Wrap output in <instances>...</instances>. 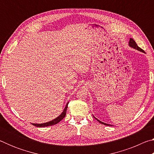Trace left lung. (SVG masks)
<instances>
[{
	"label": "left lung",
	"instance_id": "1",
	"mask_svg": "<svg viewBox=\"0 0 154 154\" xmlns=\"http://www.w3.org/2000/svg\"><path fill=\"white\" fill-rule=\"evenodd\" d=\"M129 46L131 47V48H134V49H137V50H139V51H140L144 52V51H143L141 48H140L137 45V44L136 43V42H135L133 38H130V41H129ZM94 118L96 119H97V121L99 122V123H100V124H104V125H106V126H111L110 124H105V123H104V122H102L101 121L98 120V119H96L94 116Z\"/></svg>",
	"mask_w": 154,
	"mask_h": 154
}]
</instances>
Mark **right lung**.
Returning <instances> with one entry per match:
<instances>
[{
	"mask_svg": "<svg viewBox=\"0 0 154 154\" xmlns=\"http://www.w3.org/2000/svg\"><path fill=\"white\" fill-rule=\"evenodd\" d=\"M68 103L66 104V106H65V108L64 109V111L60 115V116L58 117V118H56V119H53V120H51L50 122H46V123H43V124H32L33 126H35L36 127H45V126H53V125H55L56 124L59 123L60 122L62 119H63L65 116H66V109H67V106H68Z\"/></svg>",
	"mask_w": 154,
	"mask_h": 154,
	"instance_id": "right-lung-1",
	"label": "right lung"
}]
</instances>
